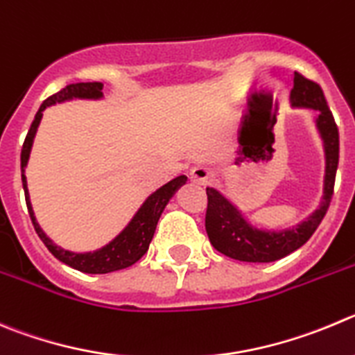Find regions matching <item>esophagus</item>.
Returning a JSON list of instances; mask_svg holds the SVG:
<instances>
[{"label": "esophagus", "instance_id": "esophagus-1", "mask_svg": "<svg viewBox=\"0 0 355 355\" xmlns=\"http://www.w3.org/2000/svg\"><path fill=\"white\" fill-rule=\"evenodd\" d=\"M211 178H214V171L208 166H196L191 170V180H193L194 184L207 185Z\"/></svg>", "mask_w": 355, "mask_h": 355}]
</instances>
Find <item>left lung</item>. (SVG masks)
<instances>
[{"mask_svg":"<svg viewBox=\"0 0 355 355\" xmlns=\"http://www.w3.org/2000/svg\"><path fill=\"white\" fill-rule=\"evenodd\" d=\"M291 105L297 108L315 110V124L320 132L326 155V175H324V196L319 208L297 226L280 231L259 230L252 226L241 211L220 194L217 189L207 187L208 207L205 227L215 250L231 259L243 263H273L289 256L303 247L315 233L333 198L334 178H336L338 157H340V137L324 92L319 84L308 80L300 73H294V87L291 91Z\"/></svg>","mask_w":355,"mask_h":355,"instance_id":"obj_1","label":"left lung"}]
</instances>
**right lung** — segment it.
Masks as SVG:
<instances>
[{
    "label": "right lung",
    "instance_id": "right-lung-1",
    "mask_svg": "<svg viewBox=\"0 0 355 355\" xmlns=\"http://www.w3.org/2000/svg\"><path fill=\"white\" fill-rule=\"evenodd\" d=\"M103 98V84L101 82H80V84H69L66 85L62 91L55 92L51 98H47L42 103L40 110L36 112L35 121H33L31 128L28 131V137H26L24 145H22L21 152V171H22V187H24L26 194V205H28L29 217L33 220V226H35L36 233H38L40 240L45 243V247L49 248V252H52V256L55 259H59L61 263L68 264V266L75 268L78 271H84V273H92V275H101V273H110V271L124 270V268L131 266V264L137 263L138 259H141L145 252L148 250V245H150L152 236L155 233V226H157V220L161 217L162 210L168 205V201L173 198V194L177 193L178 187L184 185L187 182L185 175L173 178L168 184H164L162 187H159L155 193H152L147 200L144 201L138 211L135 214V217L129 220L128 226L110 241L105 247L98 248L94 252H71V250H64V248L58 247L47 234L43 233L40 224L36 223L35 211H33L31 201H29V193H28V182H26V166H28L29 154H31L33 140H35V135L38 131L40 121L43 117V110L55 103L69 101V99H101Z\"/></svg>",
    "mask_w": 355,
    "mask_h": 355
}]
</instances>
